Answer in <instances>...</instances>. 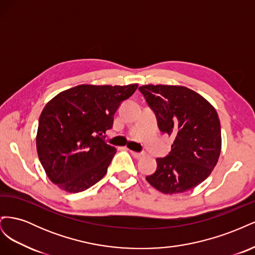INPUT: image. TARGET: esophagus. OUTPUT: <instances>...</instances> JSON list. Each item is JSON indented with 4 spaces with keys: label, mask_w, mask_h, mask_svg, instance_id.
Returning <instances> with one entry per match:
<instances>
[{
    "label": "esophagus",
    "mask_w": 255,
    "mask_h": 255,
    "mask_svg": "<svg viewBox=\"0 0 255 255\" xmlns=\"http://www.w3.org/2000/svg\"><path fill=\"white\" fill-rule=\"evenodd\" d=\"M129 152H130V154H132V155H133L135 158H141V157H143V155H144L143 153H138V152H135V151H129Z\"/></svg>",
    "instance_id": "obj_1"
}]
</instances>
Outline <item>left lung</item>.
Instances as JSON below:
<instances>
[{
  "mask_svg": "<svg viewBox=\"0 0 255 255\" xmlns=\"http://www.w3.org/2000/svg\"><path fill=\"white\" fill-rule=\"evenodd\" d=\"M139 90L156 115L158 128L173 136L167 157L145 177L165 195L194 189L206 180L221 152V128L214 106L198 92L176 85H143Z\"/></svg>",
  "mask_w": 255,
  "mask_h": 255,
  "instance_id": "1",
  "label": "left lung"
}]
</instances>
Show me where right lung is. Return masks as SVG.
<instances>
[{
    "mask_svg": "<svg viewBox=\"0 0 255 255\" xmlns=\"http://www.w3.org/2000/svg\"><path fill=\"white\" fill-rule=\"evenodd\" d=\"M137 87L84 84L59 92L47 103L36 146L51 182L75 194L102 179L117 150L100 136L112 128L120 103Z\"/></svg>",
    "mask_w": 255,
    "mask_h": 255,
    "instance_id": "1",
    "label": "right lung"
}]
</instances>
